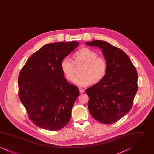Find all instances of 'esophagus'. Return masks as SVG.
I'll return each instance as SVG.
<instances>
[{
    "mask_svg": "<svg viewBox=\"0 0 154 154\" xmlns=\"http://www.w3.org/2000/svg\"><path fill=\"white\" fill-rule=\"evenodd\" d=\"M79 91H80V94L84 93V92H85V91H84L83 89H81V88L79 89Z\"/></svg>",
    "mask_w": 154,
    "mask_h": 154,
    "instance_id": "obj_1",
    "label": "esophagus"
}]
</instances>
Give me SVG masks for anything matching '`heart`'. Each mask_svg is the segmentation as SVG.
<instances>
[{
	"instance_id": "obj_1",
	"label": "heart",
	"mask_w": 154,
	"mask_h": 154,
	"mask_svg": "<svg viewBox=\"0 0 154 154\" xmlns=\"http://www.w3.org/2000/svg\"><path fill=\"white\" fill-rule=\"evenodd\" d=\"M77 67H81L74 83L80 87H85L102 80L107 70V62L102 57L97 56L95 51L88 47H82L74 53L73 61L66 57L61 62V70L66 79L73 80Z\"/></svg>"
}]
</instances>
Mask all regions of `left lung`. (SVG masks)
I'll use <instances>...</instances> for the list:
<instances>
[{"label": "left lung", "instance_id": "left-lung-1", "mask_svg": "<svg viewBox=\"0 0 154 154\" xmlns=\"http://www.w3.org/2000/svg\"><path fill=\"white\" fill-rule=\"evenodd\" d=\"M86 44L101 48L107 62L102 80L86 90L89 111L97 121L113 124L132 108L138 89L137 70L124 52L110 43L94 40Z\"/></svg>", "mask_w": 154, "mask_h": 154}]
</instances>
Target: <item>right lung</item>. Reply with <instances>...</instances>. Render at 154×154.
Instances as JSON below:
<instances>
[{"mask_svg":"<svg viewBox=\"0 0 154 154\" xmlns=\"http://www.w3.org/2000/svg\"><path fill=\"white\" fill-rule=\"evenodd\" d=\"M79 45L75 41L45 44L28 59L20 73V99L29 118L39 128L58 131L70 121L80 93L63 77L60 65Z\"/></svg>","mask_w":154,"mask_h":154,"instance_id":"right-lung-1","label":"right lung"}]
</instances>
